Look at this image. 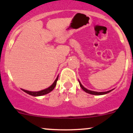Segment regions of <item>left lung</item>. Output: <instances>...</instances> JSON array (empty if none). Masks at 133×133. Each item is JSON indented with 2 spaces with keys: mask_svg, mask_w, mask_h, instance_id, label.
Listing matches in <instances>:
<instances>
[{
  "mask_svg": "<svg viewBox=\"0 0 133 133\" xmlns=\"http://www.w3.org/2000/svg\"><path fill=\"white\" fill-rule=\"evenodd\" d=\"M79 84H80V86L81 87L82 89H83V90L85 92H88V93L89 94H91V95H105V94L108 93V92L112 91L113 89H112V90H109V91H105V92H96V91H91V90H89V89H86L85 88H84V86H83L82 85V84L80 83V82L79 81Z\"/></svg>",
  "mask_w": 133,
  "mask_h": 133,
  "instance_id": "obj_1",
  "label": "left lung"
}]
</instances>
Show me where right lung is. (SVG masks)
<instances>
[{"mask_svg":"<svg viewBox=\"0 0 133 133\" xmlns=\"http://www.w3.org/2000/svg\"><path fill=\"white\" fill-rule=\"evenodd\" d=\"M58 76H57V78H56V80H55V82L53 83V84H52L51 86H49V88H46V89H43V90L39 91H29L25 90V89H22L23 91H24L25 92H26V93H28V95H31V96H42V95H46V94L49 93V92L52 91L54 89V88H55L56 85H57V80H58Z\"/></svg>","mask_w":133,"mask_h":133,"instance_id":"add662e5","label":"right lung"}]
</instances>
